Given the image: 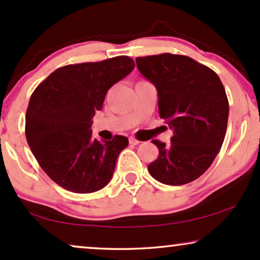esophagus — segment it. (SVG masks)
<instances>
[{
	"mask_svg": "<svg viewBox=\"0 0 260 260\" xmlns=\"http://www.w3.org/2000/svg\"><path fill=\"white\" fill-rule=\"evenodd\" d=\"M129 143L133 144V145H137V144H140L141 142L138 141V140H136V138H135V137H129Z\"/></svg>",
	"mask_w": 260,
	"mask_h": 260,
	"instance_id": "1",
	"label": "esophagus"
}]
</instances>
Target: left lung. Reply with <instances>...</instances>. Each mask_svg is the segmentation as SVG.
<instances>
[{
	"mask_svg": "<svg viewBox=\"0 0 260 260\" xmlns=\"http://www.w3.org/2000/svg\"><path fill=\"white\" fill-rule=\"evenodd\" d=\"M142 76L155 85L158 113L173 130L170 145L157 140L158 156L148 166L158 182L182 186L214 161L226 135L229 99L214 71L186 55L163 53L136 58Z\"/></svg>",
	"mask_w": 260,
	"mask_h": 260,
	"instance_id": "1",
	"label": "left lung"
}]
</instances>
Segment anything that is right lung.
<instances>
[{
    "label": "right lung",
    "mask_w": 260,
    "mask_h": 260,
    "mask_svg": "<svg viewBox=\"0 0 260 260\" xmlns=\"http://www.w3.org/2000/svg\"><path fill=\"white\" fill-rule=\"evenodd\" d=\"M135 69L126 55L67 65L49 74L31 94L26 138L42 170L73 193H93L111 180L117 157L129 141L92 137V117L109 88Z\"/></svg>",
    "instance_id": "add662e5"
}]
</instances>
